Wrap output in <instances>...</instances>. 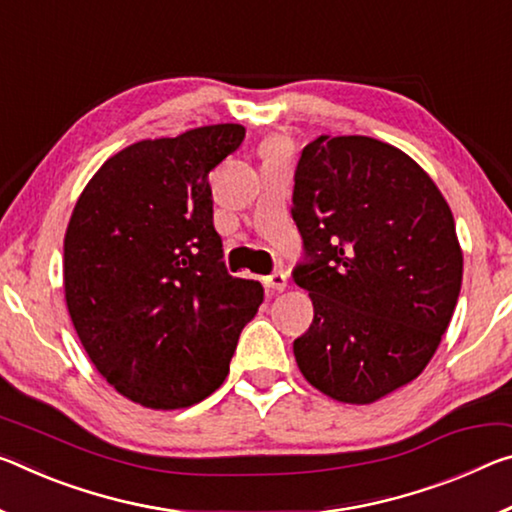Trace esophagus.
Returning <instances> with one entry per match:
<instances>
[{
    "label": "esophagus",
    "mask_w": 512,
    "mask_h": 512,
    "mask_svg": "<svg viewBox=\"0 0 512 512\" xmlns=\"http://www.w3.org/2000/svg\"><path fill=\"white\" fill-rule=\"evenodd\" d=\"M264 285H266V289L273 291V294H280V291L287 289V273L273 271L271 275H266L264 278Z\"/></svg>",
    "instance_id": "1"
}]
</instances>
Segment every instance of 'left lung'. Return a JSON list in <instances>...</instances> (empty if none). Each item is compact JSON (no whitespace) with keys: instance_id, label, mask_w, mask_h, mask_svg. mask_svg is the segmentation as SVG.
<instances>
[{"instance_id":"1","label":"left lung","mask_w":512,"mask_h":512,"mask_svg":"<svg viewBox=\"0 0 512 512\" xmlns=\"http://www.w3.org/2000/svg\"><path fill=\"white\" fill-rule=\"evenodd\" d=\"M291 218L314 321L294 342L323 394L373 403L415 380L440 346L462 285L456 223L408 154L369 136H319L300 152Z\"/></svg>"}]
</instances>
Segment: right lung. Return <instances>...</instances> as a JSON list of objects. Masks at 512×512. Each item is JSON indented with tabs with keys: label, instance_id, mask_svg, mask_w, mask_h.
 <instances>
[{
	"label": "right lung",
	"instance_id": "add662e5",
	"mask_svg": "<svg viewBox=\"0 0 512 512\" xmlns=\"http://www.w3.org/2000/svg\"><path fill=\"white\" fill-rule=\"evenodd\" d=\"M241 125L189 129L113 154L81 193L63 241L70 319L107 383L154 410L221 387L264 289L234 278L214 227L209 173Z\"/></svg>",
	"mask_w": 512,
	"mask_h": 512
}]
</instances>
